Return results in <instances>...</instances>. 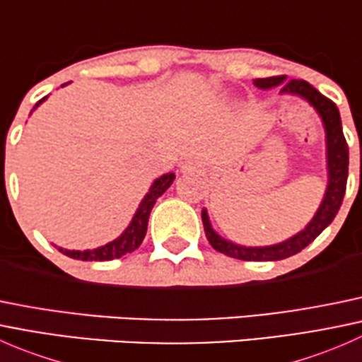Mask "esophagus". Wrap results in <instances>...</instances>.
Instances as JSON below:
<instances>
[{
  "mask_svg": "<svg viewBox=\"0 0 362 362\" xmlns=\"http://www.w3.org/2000/svg\"><path fill=\"white\" fill-rule=\"evenodd\" d=\"M198 170V164L194 163V160H185L184 164H182V171L184 173H192V171Z\"/></svg>",
  "mask_w": 362,
  "mask_h": 362,
  "instance_id": "obj_1",
  "label": "esophagus"
}]
</instances>
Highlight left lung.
<instances>
[{"label":"left lung","mask_w":362,"mask_h":362,"mask_svg":"<svg viewBox=\"0 0 362 362\" xmlns=\"http://www.w3.org/2000/svg\"><path fill=\"white\" fill-rule=\"evenodd\" d=\"M254 86L259 89H272V87H280L282 94H296L299 98H305L317 113L320 115L326 129V147H327V189L324 194L322 203L319 210L313 215L312 221L308 222L303 231L294 235L293 238L286 240L282 243L269 247H243L236 243L228 242L222 236L211 229L210 218H208L206 210L202 211L204 233L210 242V245L221 254L229 255V257L242 259V261H280V259L291 257L305 249L306 245L313 242L327 226L337 217L339 206H341L343 196L346 189V177H349V145H346L345 136L341 129V119H339L338 107L320 94L313 86H310L306 80H287L286 76H268V78H255Z\"/></svg>","instance_id":"left-lung-1"}]
</instances>
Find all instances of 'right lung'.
Instances as JSON below:
<instances>
[{
    "mask_svg": "<svg viewBox=\"0 0 362 362\" xmlns=\"http://www.w3.org/2000/svg\"><path fill=\"white\" fill-rule=\"evenodd\" d=\"M42 101H45V98H42V100L35 105V108L38 107ZM173 180L175 173H166L163 175V177L156 178V182L151 185V189H148L147 196L141 199L140 206H138L131 224L127 226L126 231H124L119 238L113 240V242L107 243V245L103 247H98V249L94 250H66L61 249V247H57V249H59V252H63V254H66L68 257L80 259V261H112V259H119L122 257V255L129 254V252L136 250L145 238L148 215H151L152 206L156 204V199H158L159 196H163V192L173 184Z\"/></svg>",
    "mask_w": 362,
    "mask_h": 362,
    "instance_id": "add662e5",
    "label": "right lung"
}]
</instances>
